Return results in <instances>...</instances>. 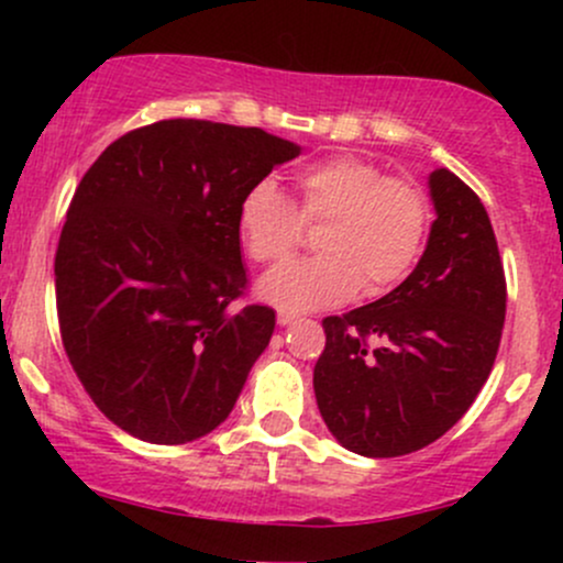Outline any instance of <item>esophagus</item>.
Segmentation results:
<instances>
[{
  "instance_id": "34e87169",
  "label": "esophagus",
  "mask_w": 563,
  "mask_h": 563,
  "mask_svg": "<svg viewBox=\"0 0 563 563\" xmlns=\"http://www.w3.org/2000/svg\"><path fill=\"white\" fill-rule=\"evenodd\" d=\"M290 322H296V314H288V312H277V325H290Z\"/></svg>"
}]
</instances>
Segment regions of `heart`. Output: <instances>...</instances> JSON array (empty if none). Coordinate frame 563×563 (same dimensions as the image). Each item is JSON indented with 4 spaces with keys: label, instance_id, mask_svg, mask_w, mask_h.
Segmentation results:
<instances>
[{
    "label": "heart",
    "instance_id": "obj_1",
    "mask_svg": "<svg viewBox=\"0 0 563 563\" xmlns=\"http://www.w3.org/2000/svg\"><path fill=\"white\" fill-rule=\"evenodd\" d=\"M296 203L273 179H256L238 200V235L256 264L288 260L303 224H318L322 254L262 277L260 296L286 312L335 307L363 290L380 296L410 275L429 235L431 209L412 179L384 177L360 156H331L294 174Z\"/></svg>",
    "mask_w": 563,
    "mask_h": 563
}]
</instances>
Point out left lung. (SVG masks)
<instances>
[{"label":"left lung","mask_w":563,"mask_h":563,"mask_svg":"<svg viewBox=\"0 0 563 563\" xmlns=\"http://www.w3.org/2000/svg\"><path fill=\"white\" fill-rule=\"evenodd\" d=\"M437 219L421 262L384 299L322 320L314 397L331 434L365 457L437 442L493 371L506 273L487 209L450 169L429 177Z\"/></svg>","instance_id":"1"}]
</instances>
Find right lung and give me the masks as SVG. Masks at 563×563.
Returning <instances> with one entry per match:
<instances>
[{
  "mask_svg": "<svg viewBox=\"0 0 563 563\" xmlns=\"http://www.w3.org/2000/svg\"><path fill=\"white\" fill-rule=\"evenodd\" d=\"M301 153L256 126L169 119L89 166L55 254L57 320L102 416L153 444L214 431L267 349L275 312L241 307L238 200Z\"/></svg>",
  "mask_w": 563,
  "mask_h": 563,
  "instance_id": "obj_1",
  "label": "right lung"
}]
</instances>
